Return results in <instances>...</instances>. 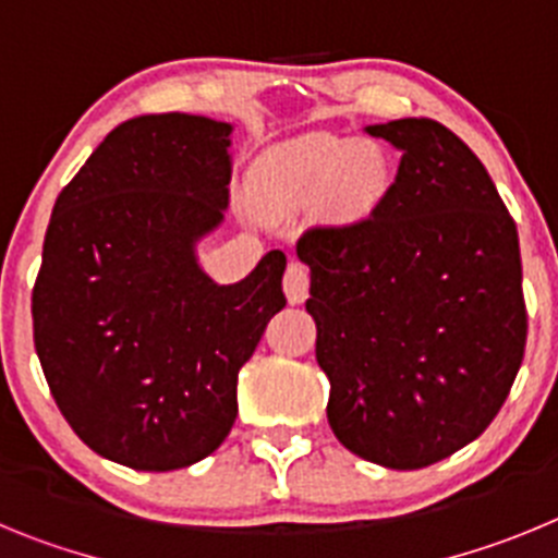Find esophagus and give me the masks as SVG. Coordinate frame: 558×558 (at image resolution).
<instances>
[{
	"label": "esophagus",
	"instance_id": "esophagus-1",
	"mask_svg": "<svg viewBox=\"0 0 558 558\" xmlns=\"http://www.w3.org/2000/svg\"><path fill=\"white\" fill-rule=\"evenodd\" d=\"M283 291L286 300H289L291 305H300L308 298V269H305L300 260H291L289 269H286Z\"/></svg>",
	"mask_w": 558,
	"mask_h": 558
}]
</instances>
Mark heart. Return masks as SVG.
<instances>
[{
    "mask_svg": "<svg viewBox=\"0 0 558 558\" xmlns=\"http://www.w3.org/2000/svg\"><path fill=\"white\" fill-rule=\"evenodd\" d=\"M395 163L375 142L314 135L280 155L267 174V194L278 203H316L341 219H369L389 199Z\"/></svg>",
    "mask_w": 558,
    "mask_h": 558,
    "instance_id": "heart-1",
    "label": "heart"
}]
</instances>
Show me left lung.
<instances>
[{
	"label": "left lung",
	"mask_w": 558,
	"mask_h": 558,
	"mask_svg": "<svg viewBox=\"0 0 558 558\" xmlns=\"http://www.w3.org/2000/svg\"><path fill=\"white\" fill-rule=\"evenodd\" d=\"M366 133L403 153L375 217L298 242L305 303L348 450L420 470L478 439L523 364L529 314L517 225L475 153L434 119Z\"/></svg>",
	"instance_id": "obj_1"
}]
</instances>
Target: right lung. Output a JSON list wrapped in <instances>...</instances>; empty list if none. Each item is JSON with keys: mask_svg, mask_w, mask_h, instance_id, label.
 Listing matches in <instances>:
<instances>
[{"mask_svg": "<svg viewBox=\"0 0 558 558\" xmlns=\"http://www.w3.org/2000/svg\"><path fill=\"white\" fill-rule=\"evenodd\" d=\"M230 133L189 113L130 119L54 199L35 353L74 434L133 470H180L222 445L239 369L286 305L280 250L233 286L197 264L228 208Z\"/></svg>", "mask_w": 558, "mask_h": 558, "instance_id": "1", "label": "right lung"}]
</instances>
